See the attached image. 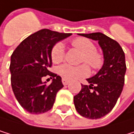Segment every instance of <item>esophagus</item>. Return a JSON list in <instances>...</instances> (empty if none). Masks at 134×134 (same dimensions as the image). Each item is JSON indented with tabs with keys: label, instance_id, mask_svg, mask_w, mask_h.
Returning a JSON list of instances; mask_svg holds the SVG:
<instances>
[{
	"label": "esophagus",
	"instance_id": "esophagus-1",
	"mask_svg": "<svg viewBox=\"0 0 134 134\" xmlns=\"http://www.w3.org/2000/svg\"><path fill=\"white\" fill-rule=\"evenodd\" d=\"M62 82H63V84L64 85H68V84L70 82V80H68V79H66V78H63V79H62Z\"/></svg>",
	"mask_w": 134,
	"mask_h": 134
}]
</instances>
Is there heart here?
Segmentation results:
<instances>
[{
	"mask_svg": "<svg viewBox=\"0 0 134 134\" xmlns=\"http://www.w3.org/2000/svg\"><path fill=\"white\" fill-rule=\"evenodd\" d=\"M73 47L76 48L83 53L81 62L87 63L93 69H99L103 64V55L96 50L95 44L89 39L85 37H78L71 41ZM51 59L53 63H61L65 56L64 45L61 42H58L51 49ZM58 72L60 76L66 79H76L79 77L87 76L90 74V68L87 64L73 66L68 63L61 65L58 68Z\"/></svg>",
	"mask_w": 134,
	"mask_h": 134,
	"instance_id": "heart-1",
	"label": "heart"
}]
</instances>
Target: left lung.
<instances>
[{"instance_id": "1", "label": "left lung", "mask_w": 134, "mask_h": 134, "mask_svg": "<svg viewBox=\"0 0 134 134\" xmlns=\"http://www.w3.org/2000/svg\"><path fill=\"white\" fill-rule=\"evenodd\" d=\"M97 41L103 50L104 62L95 76L86 79L89 85L74 96L76 110L88 119H99L110 112L121 94L126 71L125 56L117 41L101 32L78 34Z\"/></svg>"}]
</instances>
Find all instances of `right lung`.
Instances as JSON below:
<instances>
[{
  "mask_svg": "<svg viewBox=\"0 0 134 134\" xmlns=\"http://www.w3.org/2000/svg\"><path fill=\"white\" fill-rule=\"evenodd\" d=\"M71 35L42 29L23 40L13 52L9 66L12 90L19 104L29 113H44L54 106L56 94L63 85L60 76L49 71L51 49ZM46 75L53 78L50 85L43 81Z\"/></svg>",
  "mask_w": 134,
  "mask_h": 134,
  "instance_id": "1",
  "label": "right lung"
}]
</instances>
